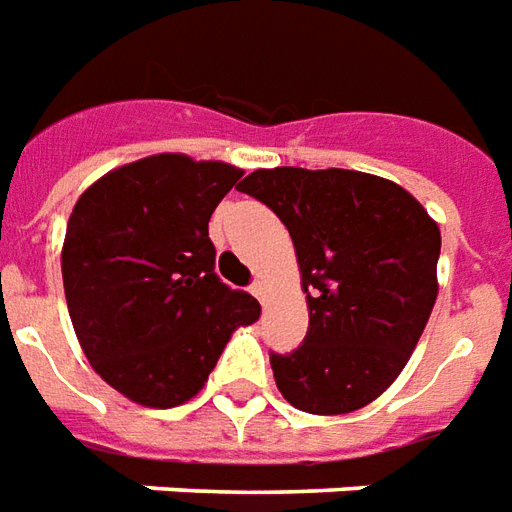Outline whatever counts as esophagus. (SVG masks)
I'll return each mask as SVG.
<instances>
[{"label": "esophagus", "instance_id": "1", "mask_svg": "<svg viewBox=\"0 0 512 512\" xmlns=\"http://www.w3.org/2000/svg\"><path fill=\"white\" fill-rule=\"evenodd\" d=\"M250 292L259 297L262 303H267V284H264V278H256V281L250 284Z\"/></svg>", "mask_w": 512, "mask_h": 512}]
</instances>
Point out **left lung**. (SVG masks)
Here are the masks:
<instances>
[{
    "mask_svg": "<svg viewBox=\"0 0 512 512\" xmlns=\"http://www.w3.org/2000/svg\"><path fill=\"white\" fill-rule=\"evenodd\" d=\"M239 192L295 242L308 333L270 353L278 391L308 413H350L389 389L436 303L438 226L400 184L358 170H253Z\"/></svg>",
    "mask_w": 512,
    "mask_h": 512,
    "instance_id": "left-lung-1",
    "label": "left lung"
}]
</instances>
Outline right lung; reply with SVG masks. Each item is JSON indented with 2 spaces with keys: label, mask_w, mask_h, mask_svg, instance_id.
<instances>
[{
  "label": "right lung",
  "mask_w": 512,
  "mask_h": 512,
  "mask_svg": "<svg viewBox=\"0 0 512 512\" xmlns=\"http://www.w3.org/2000/svg\"><path fill=\"white\" fill-rule=\"evenodd\" d=\"M242 170L159 154L112 170L68 217L63 286L76 339L112 389L148 408L195 397L259 300L215 273L209 217Z\"/></svg>",
  "instance_id": "add662e5"
}]
</instances>
